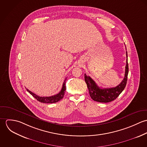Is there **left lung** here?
Returning <instances> with one entry per match:
<instances>
[{"label":"left lung","mask_w":147,"mask_h":147,"mask_svg":"<svg viewBox=\"0 0 147 147\" xmlns=\"http://www.w3.org/2000/svg\"><path fill=\"white\" fill-rule=\"evenodd\" d=\"M126 69L125 78L122 82L114 88H101L89 76L84 74L85 83L89 90V94L92 100L99 102H109L116 99L119 95L124 90L127 81V76L128 74V64L127 59V52L126 51Z\"/></svg>","instance_id":"8db88e82"}]
</instances>
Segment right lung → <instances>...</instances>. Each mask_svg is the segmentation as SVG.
Wrapping results in <instances>:
<instances>
[{
  "mask_svg": "<svg viewBox=\"0 0 147 147\" xmlns=\"http://www.w3.org/2000/svg\"><path fill=\"white\" fill-rule=\"evenodd\" d=\"M65 80L66 79H65V80L63 82V86H62V88L61 89V90L60 91V92L55 95L52 96H50V97H40L39 96H37V94H34V93L32 92L31 91L29 90L28 89H26L27 91L33 96L34 97L37 101L42 102V103H47V104H52V103H55L58 102L59 101H60L61 100H62L64 97V93L65 92L66 90V86H65Z\"/></svg>",
  "mask_w": 147,
  "mask_h": 147,
  "instance_id": "right-lung-1",
  "label": "right lung"
}]
</instances>
